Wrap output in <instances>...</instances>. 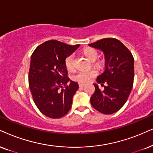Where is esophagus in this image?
<instances>
[{
    "instance_id": "34e87169",
    "label": "esophagus",
    "mask_w": 153,
    "mask_h": 153,
    "mask_svg": "<svg viewBox=\"0 0 153 153\" xmlns=\"http://www.w3.org/2000/svg\"><path fill=\"white\" fill-rule=\"evenodd\" d=\"M79 87H80V88H83L85 87V85L83 84H79Z\"/></svg>"
}]
</instances>
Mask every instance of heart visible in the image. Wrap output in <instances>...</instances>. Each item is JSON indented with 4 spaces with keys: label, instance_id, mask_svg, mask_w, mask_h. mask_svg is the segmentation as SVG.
Masks as SVG:
<instances>
[{
    "label": "heart",
    "instance_id": "1",
    "mask_svg": "<svg viewBox=\"0 0 153 153\" xmlns=\"http://www.w3.org/2000/svg\"><path fill=\"white\" fill-rule=\"evenodd\" d=\"M85 56L88 58V59L91 61H94L97 59L98 53L95 49L88 48L85 49L83 51ZM65 65L67 70L69 71H73L74 70V55L71 54L66 57L65 60ZM97 75L95 71H79L73 76V80L76 81L81 84H86L90 82Z\"/></svg>",
    "mask_w": 153,
    "mask_h": 153
}]
</instances>
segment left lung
<instances>
[{"instance_id": "obj_1", "label": "left lung", "mask_w": 153, "mask_h": 153, "mask_svg": "<svg viewBox=\"0 0 153 153\" xmlns=\"http://www.w3.org/2000/svg\"><path fill=\"white\" fill-rule=\"evenodd\" d=\"M104 54L105 69L97 78V82L105 86L101 91L94 83L95 92L90 98L92 106L104 114L115 113L128 100L134 79V59L130 51L119 40L102 39L88 44Z\"/></svg>"}]
</instances>
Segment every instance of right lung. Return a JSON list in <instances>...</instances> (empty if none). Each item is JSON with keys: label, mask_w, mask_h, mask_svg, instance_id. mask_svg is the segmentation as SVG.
Here are the masks:
<instances>
[{"label": "right lung", "mask_w": 153, "mask_h": 153, "mask_svg": "<svg viewBox=\"0 0 153 153\" xmlns=\"http://www.w3.org/2000/svg\"><path fill=\"white\" fill-rule=\"evenodd\" d=\"M79 46L50 40L39 46L31 56L29 85L34 103L46 117L59 119L71 109L79 86L67 76L65 60Z\"/></svg>", "instance_id": "1"}]
</instances>
